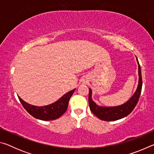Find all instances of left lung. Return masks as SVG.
Returning <instances> with one entry per match:
<instances>
[{"label": "left lung", "instance_id": "1", "mask_svg": "<svg viewBox=\"0 0 154 154\" xmlns=\"http://www.w3.org/2000/svg\"><path fill=\"white\" fill-rule=\"evenodd\" d=\"M137 61L139 64V84L136 92L128 101L123 105L117 106H100L96 105L92 99V90L89 89V105L90 111L93 114L101 120L104 121H116L118 119L124 118L133 111L137 104L139 101L140 93H141L143 81L141 76V70L139 62L137 58Z\"/></svg>", "mask_w": 154, "mask_h": 154}]
</instances>
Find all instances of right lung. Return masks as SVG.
Listing matches in <instances>:
<instances>
[{
  "instance_id": "obj_1",
  "label": "right lung",
  "mask_w": 154,
  "mask_h": 154,
  "mask_svg": "<svg viewBox=\"0 0 154 154\" xmlns=\"http://www.w3.org/2000/svg\"><path fill=\"white\" fill-rule=\"evenodd\" d=\"M75 90V89L65 94L56 102L43 106L31 105L23 100L20 96H18V98L24 108L34 118L41 119V120L49 121L59 118L62 115L66 112L70 98L74 93Z\"/></svg>"
}]
</instances>
